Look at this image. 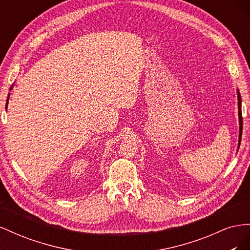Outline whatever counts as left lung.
Masks as SVG:
<instances>
[{
  "label": "left lung",
  "instance_id": "left-lung-1",
  "mask_svg": "<svg viewBox=\"0 0 250 250\" xmlns=\"http://www.w3.org/2000/svg\"><path fill=\"white\" fill-rule=\"evenodd\" d=\"M238 106H239V119H240V137H239V146L241 144V138H242V129H243V118H242V110H241V97L238 92Z\"/></svg>",
  "mask_w": 250,
  "mask_h": 250
}]
</instances>
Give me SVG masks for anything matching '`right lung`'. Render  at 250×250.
I'll list each match as a JSON object with an SVG mask.
<instances>
[{
    "mask_svg": "<svg viewBox=\"0 0 250 250\" xmlns=\"http://www.w3.org/2000/svg\"><path fill=\"white\" fill-rule=\"evenodd\" d=\"M7 103H8V99H7ZM7 103H6V106H7Z\"/></svg>",
    "mask_w": 250,
    "mask_h": 250,
    "instance_id": "obj_1",
    "label": "right lung"
}]
</instances>
